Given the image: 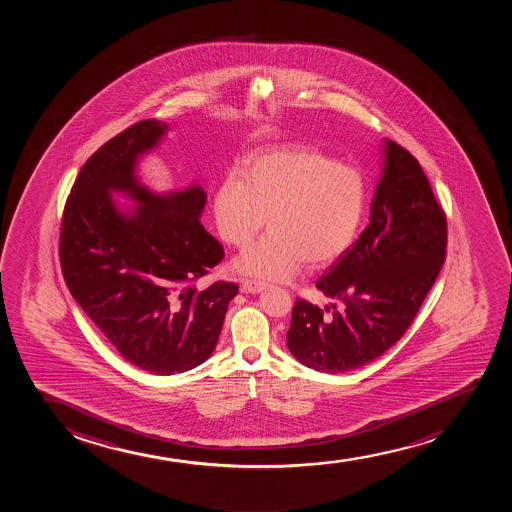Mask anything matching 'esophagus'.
<instances>
[{
  "instance_id": "1",
  "label": "esophagus",
  "mask_w": 512,
  "mask_h": 512,
  "mask_svg": "<svg viewBox=\"0 0 512 512\" xmlns=\"http://www.w3.org/2000/svg\"><path fill=\"white\" fill-rule=\"evenodd\" d=\"M242 289L245 292H250V294H259V292L264 291L265 282L257 281V279H245Z\"/></svg>"
}]
</instances>
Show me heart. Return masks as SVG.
<instances>
[{"label":"heart","mask_w":512,"mask_h":512,"mask_svg":"<svg viewBox=\"0 0 512 512\" xmlns=\"http://www.w3.org/2000/svg\"><path fill=\"white\" fill-rule=\"evenodd\" d=\"M365 206L367 182L357 167L299 145L253 152L242 171L226 172L213 196L216 226L233 247H248L267 221L269 235L243 253L237 269L269 281L340 259Z\"/></svg>","instance_id":"obj_1"}]
</instances>
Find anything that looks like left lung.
Segmentation results:
<instances>
[{
    "label": "left lung",
    "mask_w": 512,
    "mask_h": 512,
    "mask_svg": "<svg viewBox=\"0 0 512 512\" xmlns=\"http://www.w3.org/2000/svg\"><path fill=\"white\" fill-rule=\"evenodd\" d=\"M384 172L370 225L316 287L340 301L319 308L297 297L287 347L309 369H358L401 340L446 259V215L421 165L385 140Z\"/></svg>",
    "instance_id": "1"
}]
</instances>
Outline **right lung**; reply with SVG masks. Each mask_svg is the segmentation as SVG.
<instances>
[{"label":"right lung","instance_id":"1","mask_svg":"<svg viewBox=\"0 0 512 512\" xmlns=\"http://www.w3.org/2000/svg\"><path fill=\"white\" fill-rule=\"evenodd\" d=\"M169 130L142 120L99 147L77 174L64 206L62 275L76 303L121 357L157 375L194 369L215 350L235 282H196L225 257L199 221V186L155 194L138 181L137 160ZM111 192L138 203L121 214Z\"/></svg>","mask_w":512,"mask_h":512}]
</instances>
